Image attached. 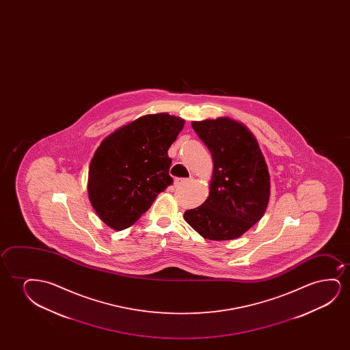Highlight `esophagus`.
Here are the masks:
<instances>
[{"instance_id":"1","label":"esophagus","mask_w":350,"mask_h":350,"mask_svg":"<svg viewBox=\"0 0 350 350\" xmlns=\"http://www.w3.org/2000/svg\"><path fill=\"white\" fill-rule=\"evenodd\" d=\"M187 183H189V179H176L174 180V187H182L184 185H187Z\"/></svg>"}]
</instances>
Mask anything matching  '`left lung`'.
Here are the masks:
<instances>
[{"mask_svg":"<svg viewBox=\"0 0 350 350\" xmlns=\"http://www.w3.org/2000/svg\"><path fill=\"white\" fill-rule=\"evenodd\" d=\"M192 128L211 150L214 172L209 196L184 219L204 239L239 238L256 225L268 206V166L254 135L235 120L192 122Z\"/></svg>","mask_w":350,"mask_h":350,"instance_id":"obj_1","label":"left lung"}]
</instances>
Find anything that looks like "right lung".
I'll use <instances>...</instances> for the list:
<instances>
[{
    "label": "right lung",
    "mask_w": 350,
    "mask_h": 350,
    "mask_svg": "<svg viewBox=\"0 0 350 350\" xmlns=\"http://www.w3.org/2000/svg\"><path fill=\"white\" fill-rule=\"evenodd\" d=\"M183 126L179 117L147 115L101 142L90 166L88 196L106 225L117 230L128 228L172 185L167 150Z\"/></svg>",
    "instance_id": "right-lung-1"
}]
</instances>
